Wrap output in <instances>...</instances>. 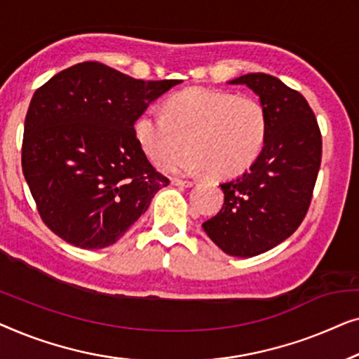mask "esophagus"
Returning <instances> with one entry per match:
<instances>
[{"instance_id": "34e87169", "label": "esophagus", "mask_w": 359, "mask_h": 359, "mask_svg": "<svg viewBox=\"0 0 359 359\" xmlns=\"http://www.w3.org/2000/svg\"><path fill=\"white\" fill-rule=\"evenodd\" d=\"M170 182H172V185H177V187H191L195 184L194 180H184V179H170Z\"/></svg>"}]
</instances>
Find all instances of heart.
Returning <instances> with one entry per match:
<instances>
[{
	"instance_id": "heart-1",
	"label": "heart",
	"mask_w": 359,
	"mask_h": 359,
	"mask_svg": "<svg viewBox=\"0 0 359 359\" xmlns=\"http://www.w3.org/2000/svg\"><path fill=\"white\" fill-rule=\"evenodd\" d=\"M140 144L159 161L184 142L191 148L163 159V169L177 174L210 170L231 177L257 159L266 136L264 105L250 95L189 88L170 95L164 109L151 107L135 123Z\"/></svg>"
}]
</instances>
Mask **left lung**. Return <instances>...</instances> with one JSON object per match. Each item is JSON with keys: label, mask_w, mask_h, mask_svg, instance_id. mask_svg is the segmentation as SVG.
Wrapping results in <instances>:
<instances>
[{"label": "left lung", "mask_w": 359, "mask_h": 359, "mask_svg": "<svg viewBox=\"0 0 359 359\" xmlns=\"http://www.w3.org/2000/svg\"><path fill=\"white\" fill-rule=\"evenodd\" d=\"M260 97L266 136L255 163L221 184L224 205L203 229L226 254L254 257L294 232L309 210L322 161V135L307 100L278 78L250 73L229 81Z\"/></svg>", "instance_id": "obj_1"}]
</instances>
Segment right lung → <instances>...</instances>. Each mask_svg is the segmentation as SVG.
Returning a JSON list of instances; mask_svg holds the SVG:
<instances>
[{
    "label": "right lung",
    "instance_id": "right-lung-1",
    "mask_svg": "<svg viewBox=\"0 0 359 359\" xmlns=\"http://www.w3.org/2000/svg\"><path fill=\"white\" fill-rule=\"evenodd\" d=\"M180 79H135L99 62L63 69L35 90L22 172L40 218L81 249L117 242L169 185L146 158L135 123Z\"/></svg>",
    "mask_w": 359,
    "mask_h": 359
}]
</instances>
